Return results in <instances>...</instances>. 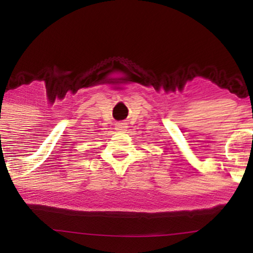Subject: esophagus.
<instances>
[{
    "mask_svg": "<svg viewBox=\"0 0 253 253\" xmlns=\"http://www.w3.org/2000/svg\"><path fill=\"white\" fill-rule=\"evenodd\" d=\"M126 128H127L126 125H125L124 123H121V124L118 125V128L117 129H119V130H126Z\"/></svg>",
    "mask_w": 253,
    "mask_h": 253,
    "instance_id": "esophagus-1",
    "label": "esophagus"
}]
</instances>
